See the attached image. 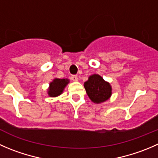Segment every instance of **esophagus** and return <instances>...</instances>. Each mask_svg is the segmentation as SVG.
<instances>
[{
  "instance_id": "1",
  "label": "esophagus",
  "mask_w": 158,
  "mask_h": 158,
  "mask_svg": "<svg viewBox=\"0 0 158 158\" xmlns=\"http://www.w3.org/2000/svg\"><path fill=\"white\" fill-rule=\"evenodd\" d=\"M71 79L73 81H74V82H76V81H78V76L73 75V76H71Z\"/></svg>"
}]
</instances>
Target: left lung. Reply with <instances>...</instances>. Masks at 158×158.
Returning a JSON list of instances; mask_svg holds the SVG:
<instances>
[{
    "label": "left lung",
    "mask_w": 158,
    "mask_h": 158,
    "mask_svg": "<svg viewBox=\"0 0 158 158\" xmlns=\"http://www.w3.org/2000/svg\"><path fill=\"white\" fill-rule=\"evenodd\" d=\"M84 87L89 99L95 103L105 102L112 95L110 84L97 74L90 76L84 83Z\"/></svg>",
    "instance_id": "8db88e82"
}]
</instances>
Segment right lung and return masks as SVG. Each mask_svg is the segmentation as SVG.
I'll list each match as a JSON object with an SVG mask.
<instances>
[{"label": "right lung", "instance_id": "right-lung-1", "mask_svg": "<svg viewBox=\"0 0 158 158\" xmlns=\"http://www.w3.org/2000/svg\"><path fill=\"white\" fill-rule=\"evenodd\" d=\"M69 82L68 79H55L50 82L48 89V95L50 97H56L63 93V90L67 84Z\"/></svg>", "mask_w": 158, "mask_h": 158}]
</instances>
